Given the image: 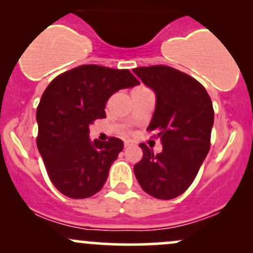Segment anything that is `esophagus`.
Masks as SVG:
<instances>
[{"label":"esophagus","instance_id":"34e87169","mask_svg":"<svg viewBox=\"0 0 253 253\" xmlns=\"http://www.w3.org/2000/svg\"><path fill=\"white\" fill-rule=\"evenodd\" d=\"M132 145H133L132 141H128V140L125 141V147H129V146H132Z\"/></svg>","mask_w":253,"mask_h":253}]
</instances>
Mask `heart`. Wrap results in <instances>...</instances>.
<instances>
[{"mask_svg": "<svg viewBox=\"0 0 253 253\" xmlns=\"http://www.w3.org/2000/svg\"><path fill=\"white\" fill-rule=\"evenodd\" d=\"M136 89H144V88H136Z\"/></svg>", "mask_w": 253, "mask_h": 253, "instance_id": "1", "label": "heart"}]
</instances>
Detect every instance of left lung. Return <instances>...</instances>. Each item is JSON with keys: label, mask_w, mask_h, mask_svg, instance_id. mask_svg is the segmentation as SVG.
Segmentation results:
<instances>
[{"label": "left lung", "mask_w": 253, "mask_h": 253, "mask_svg": "<svg viewBox=\"0 0 253 253\" xmlns=\"http://www.w3.org/2000/svg\"><path fill=\"white\" fill-rule=\"evenodd\" d=\"M133 72L156 94L149 130H156L163 151L153 153L145 144L134 173L145 193L161 200L179 196L189 188L211 147L214 124L211 100L187 74L164 65L136 68Z\"/></svg>", "instance_id": "1"}]
</instances>
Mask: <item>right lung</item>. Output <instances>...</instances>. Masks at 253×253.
Returning <instances> with one entry per match:
<instances>
[{"label": "right lung", "mask_w": 253, "mask_h": 253, "mask_svg": "<svg viewBox=\"0 0 253 253\" xmlns=\"http://www.w3.org/2000/svg\"><path fill=\"white\" fill-rule=\"evenodd\" d=\"M128 70L82 65L54 78L37 109V146L54 187L71 199L101 190L124 141H94L89 125L106 118V103L121 89L138 85Z\"/></svg>", "instance_id": "1"}]
</instances>
